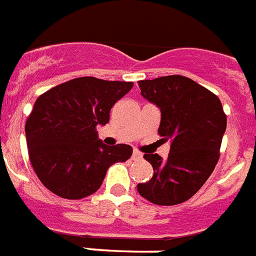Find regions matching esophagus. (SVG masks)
<instances>
[{"label":"esophagus","instance_id":"34e87169","mask_svg":"<svg viewBox=\"0 0 256 256\" xmlns=\"http://www.w3.org/2000/svg\"><path fill=\"white\" fill-rule=\"evenodd\" d=\"M132 160H142V152H138V150H134L132 152Z\"/></svg>","mask_w":256,"mask_h":256}]
</instances>
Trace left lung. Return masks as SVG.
<instances>
[{
	"label": "left lung",
	"mask_w": 256,
	"mask_h": 256,
	"mask_svg": "<svg viewBox=\"0 0 256 256\" xmlns=\"http://www.w3.org/2000/svg\"><path fill=\"white\" fill-rule=\"evenodd\" d=\"M144 98L160 108L158 134L171 140L168 160L144 154L152 178L136 188L160 206L186 202L204 184L219 160L227 118L214 92L190 78L168 76L140 81Z\"/></svg>",
	"instance_id": "8db88e82"
}]
</instances>
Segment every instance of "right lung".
Listing matches in <instances>:
<instances>
[{
	"instance_id": "obj_1",
	"label": "right lung",
	"mask_w": 256,
	"mask_h": 256,
	"mask_svg": "<svg viewBox=\"0 0 256 256\" xmlns=\"http://www.w3.org/2000/svg\"><path fill=\"white\" fill-rule=\"evenodd\" d=\"M132 86L81 77L38 96L25 132L30 162L46 188L65 199L85 198L100 188L112 164L132 156V146H106L96 128L108 124L114 104Z\"/></svg>"
}]
</instances>
